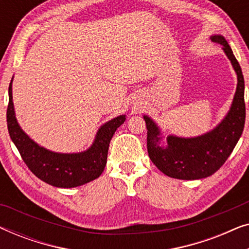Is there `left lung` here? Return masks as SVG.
<instances>
[{
  "instance_id": "left-lung-1",
  "label": "left lung",
  "mask_w": 249,
  "mask_h": 249,
  "mask_svg": "<svg viewBox=\"0 0 249 249\" xmlns=\"http://www.w3.org/2000/svg\"><path fill=\"white\" fill-rule=\"evenodd\" d=\"M212 42L222 45L237 74V88L231 107L222 121L212 130L196 137L163 136L158 124L144 114L147 127V151L151 161L165 176L181 180H197L212 176L227 161L243 134L245 81L241 68L232 50L222 35L211 36ZM166 145H164V141Z\"/></svg>"
}]
</instances>
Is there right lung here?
I'll return each instance as SVG.
<instances>
[{"mask_svg":"<svg viewBox=\"0 0 249 249\" xmlns=\"http://www.w3.org/2000/svg\"><path fill=\"white\" fill-rule=\"evenodd\" d=\"M12 81L9 85V105L6 111L8 130L23 162L37 178L57 188H73L90 182L104 171L108 146L114 132L125 121L119 115L102 124L93 144L79 153H57L34 142L20 127L12 101Z\"/></svg>","mask_w":249,"mask_h":249,"instance_id":"right-lung-1","label":"right lung"}]
</instances>
